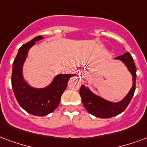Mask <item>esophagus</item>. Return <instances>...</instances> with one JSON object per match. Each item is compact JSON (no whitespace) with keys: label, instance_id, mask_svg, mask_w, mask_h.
<instances>
[{"label":"esophagus","instance_id":"obj_1","mask_svg":"<svg viewBox=\"0 0 147 147\" xmlns=\"http://www.w3.org/2000/svg\"><path fill=\"white\" fill-rule=\"evenodd\" d=\"M82 78H86V73H82Z\"/></svg>","mask_w":147,"mask_h":147}]
</instances>
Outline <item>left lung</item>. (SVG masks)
Instances as JSON below:
<instances>
[{
    "label": "left lung",
    "mask_w": 147,
    "mask_h": 147,
    "mask_svg": "<svg viewBox=\"0 0 147 147\" xmlns=\"http://www.w3.org/2000/svg\"><path fill=\"white\" fill-rule=\"evenodd\" d=\"M115 60H119L131 73L132 77V86L129 92L121 100L113 102L105 100L100 96L93 93L91 90L84 85L80 88V96L82 99V104L88 112L100 118H110L115 117L123 112L127 106L130 103L136 90V68L133 61V58L129 52L121 56L115 57Z\"/></svg>",
    "instance_id": "left-lung-1"
}]
</instances>
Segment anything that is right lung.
<instances>
[{
  "mask_svg": "<svg viewBox=\"0 0 147 147\" xmlns=\"http://www.w3.org/2000/svg\"><path fill=\"white\" fill-rule=\"evenodd\" d=\"M42 36L33 38L18 49L13 62L11 86L16 100L22 108L35 116H45L54 111L59 105L61 97L65 90L68 80L76 74H58L52 82L43 88L33 87L23 76V65L29 49L36 41L43 40Z\"/></svg>",
  "mask_w": 147,
  "mask_h": 147,
  "instance_id": "add662e5",
  "label": "right lung"
}]
</instances>
